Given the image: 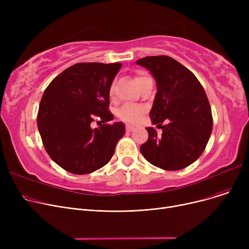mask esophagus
I'll list each match as a JSON object with an SVG mask.
<instances>
[{"mask_svg": "<svg viewBox=\"0 0 249 249\" xmlns=\"http://www.w3.org/2000/svg\"><path fill=\"white\" fill-rule=\"evenodd\" d=\"M134 129V127L133 126H131V125H129V124H127L126 125V130L128 132H130V131H132V130Z\"/></svg>", "mask_w": 249, "mask_h": 249, "instance_id": "obj_1", "label": "esophagus"}]
</instances>
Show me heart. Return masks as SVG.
I'll list each match as a JSON object with an SVG mask.
<instances>
[{"label":"heart","mask_w":249,"mask_h":249,"mask_svg":"<svg viewBox=\"0 0 249 249\" xmlns=\"http://www.w3.org/2000/svg\"><path fill=\"white\" fill-rule=\"evenodd\" d=\"M148 77L144 73H139L136 76V82L138 86L141 84V82L144 80V78ZM114 96V85L110 88V97ZM144 113V108L139 106V105H133V104H127L122 106L117 112L118 117L122 119L123 121L127 123H136L139 121L141 116Z\"/></svg>","instance_id":"heart-1"}]
</instances>
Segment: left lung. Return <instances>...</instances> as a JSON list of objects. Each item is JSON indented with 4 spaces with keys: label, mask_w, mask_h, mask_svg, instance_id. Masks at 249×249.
Wrapping results in <instances>:
<instances>
[{
    "label": "left lung",
    "mask_w": 249,
    "mask_h": 249,
    "mask_svg": "<svg viewBox=\"0 0 249 249\" xmlns=\"http://www.w3.org/2000/svg\"><path fill=\"white\" fill-rule=\"evenodd\" d=\"M136 63L155 80L149 116L162 130L158 136L153 127H146L148 139L140 151L148 162L164 171L185 168L200 158L212 133V112L205 90L192 71L169 56H147ZM164 120L168 124L162 126Z\"/></svg>",
    "instance_id": "obj_1"
}]
</instances>
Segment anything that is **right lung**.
<instances>
[{
    "label": "right lung",
    "mask_w": 249,
    "mask_h": 249,
    "mask_svg": "<svg viewBox=\"0 0 249 249\" xmlns=\"http://www.w3.org/2000/svg\"><path fill=\"white\" fill-rule=\"evenodd\" d=\"M121 67L118 62L76 63L44 90L37 116L39 133L50 159L69 173L86 175L106 165L125 134L122 122L90 127L98 117L103 123L113 120L110 88Z\"/></svg>",
    "instance_id": "1"
}]
</instances>
